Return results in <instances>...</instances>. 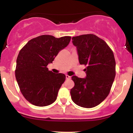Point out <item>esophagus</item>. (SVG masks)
<instances>
[{
    "label": "esophagus",
    "mask_w": 133,
    "mask_h": 133,
    "mask_svg": "<svg viewBox=\"0 0 133 133\" xmlns=\"http://www.w3.org/2000/svg\"><path fill=\"white\" fill-rule=\"evenodd\" d=\"M65 78H66V79H70L71 78V76H69V75H65Z\"/></svg>",
    "instance_id": "obj_1"
}]
</instances>
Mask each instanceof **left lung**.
Listing matches in <instances>:
<instances>
[{"instance_id":"left-lung-1","label":"left lung","mask_w":133,"mask_h":133,"mask_svg":"<svg viewBox=\"0 0 133 133\" xmlns=\"http://www.w3.org/2000/svg\"><path fill=\"white\" fill-rule=\"evenodd\" d=\"M76 47L80 64L86 65V77L72 76L75 86L71 89L75 104L91 108L104 101L112 87L116 75V62L112 51L104 40L93 34L72 38Z\"/></svg>"}]
</instances>
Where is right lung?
<instances>
[{
  "label": "right lung",
  "instance_id": "1",
  "mask_svg": "<svg viewBox=\"0 0 133 133\" xmlns=\"http://www.w3.org/2000/svg\"><path fill=\"white\" fill-rule=\"evenodd\" d=\"M71 38L44 35L30 40L20 51L15 77L23 96L33 105L47 106L57 99L65 75L53 73L47 65L69 44Z\"/></svg>",
  "mask_w": 133,
  "mask_h": 133
}]
</instances>
